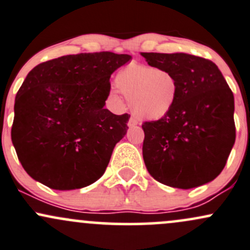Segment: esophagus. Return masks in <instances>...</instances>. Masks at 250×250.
Masks as SVG:
<instances>
[{"label": "esophagus", "mask_w": 250, "mask_h": 250, "mask_svg": "<svg viewBox=\"0 0 250 250\" xmlns=\"http://www.w3.org/2000/svg\"><path fill=\"white\" fill-rule=\"evenodd\" d=\"M139 125V121L135 119V117H130L129 121H128V125L129 127H135V125Z\"/></svg>", "instance_id": "34e87169"}]
</instances>
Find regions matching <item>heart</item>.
Instances as JSON below:
<instances>
[{"label":"heart","mask_w":250,"mask_h":250,"mask_svg":"<svg viewBox=\"0 0 250 250\" xmlns=\"http://www.w3.org/2000/svg\"><path fill=\"white\" fill-rule=\"evenodd\" d=\"M115 85L129 100L134 115L144 120L165 117L179 95V82L169 68L138 62L120 70Z\"/></svg>","instance_id":"b5f03b06"}]
</instances>
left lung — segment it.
<instances>
[{
  "mask_svg": "<svg viewBox=\"0 0 250 250\" xmlns=\"http://www.w3.org/2000/svg\"><path fill=\"white\" fill-rule=\"evenodd\" d=\"M148 65L169 68L179 82L165 117L142 123V154L159 183L192 188L223 171L235 144L234 95L215 62L186 53L141 52Z\"/></svg>",
  "mask_w": 250,
  "mask_h": 250,
  "instance_id": "obj_1",
  "label": "left lung"
}]
</instances>
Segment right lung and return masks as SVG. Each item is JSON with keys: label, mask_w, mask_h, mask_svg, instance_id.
<instances>
[{"label": "right lung", "mask_w": 250, "mask_h": 250, "mask_svg": "<svg viewBox=\"0 0 250 250\" xmlns=\"http://www.w3.org/2000/svg\"><path fill=\"white\" fill-rule=\"evenodd\" d=\"M130 59L112 52L71 54L27 75L15 97L12 141L33 179L75 190L102 177L130 117L104 109L109 81Z\"/></svg>", "instance_id": "add662e5"}]
</instances>
